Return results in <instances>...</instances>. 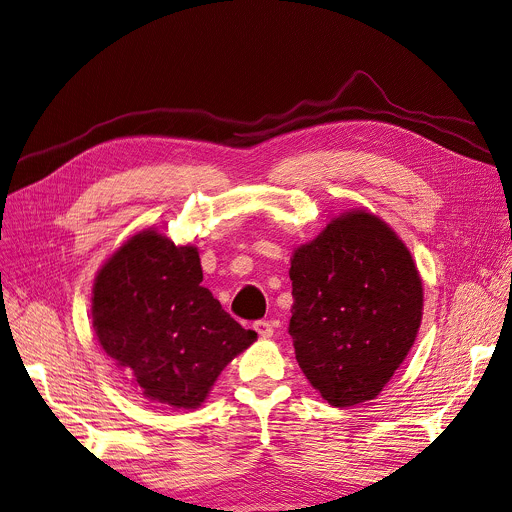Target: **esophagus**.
Instances as JSON below:
<instances>
[{
    "instance_id": "1",
    "label": "esophagus",
    "mask_w": 512,
    "mask_h": 512,
    "mask_svg": "<svg viewBox=\"0 0 512 512\" xmlns=\"http://www.w3.org/2000/svg\"><path fill=\"white\" fill-rule=\"evenodd\" d=\"M254 330H256L262 338L272 336V324H270L268 320H256V322H254Z\"/></svg>"
}]
</instances>
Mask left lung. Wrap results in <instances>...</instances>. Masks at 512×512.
Segmentation results:
<instances>
[{"mask_svg":"<svg viewBox=\"0 0 512 512\" xmlns=\"http://www.w3.org/2000/svg\"><path fill=\"white\" fill-rule=\"evenodd\" d=\"M289 277V334L309 383L336 408L379 396L422 320V281L402 240L352 211L295 250Z\"/></svg>","mask_w":512,"mask_h":512,"instance_id":"left-lung-1","label":"left lung"}]
</instances>
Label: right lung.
I'll list each match as a JSON object with an SVG mask.
<instances>
[{"label": "right lung", "instance_id": "1", "mask_svg": "<svg viewBox=\"0 0 512 512\" xmlns=\"http://www.w3.org/2000/svg\"><path fill=\"white\" fill-rule=\"evenodd\" d=\"M199 252L143 231L94 283L92 318L108 357L170 408H196L223 367L256 340L203 285Z\"/></svg>", "mask_w": 512, "mask_h": 512}]
</instances>
